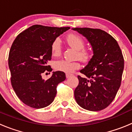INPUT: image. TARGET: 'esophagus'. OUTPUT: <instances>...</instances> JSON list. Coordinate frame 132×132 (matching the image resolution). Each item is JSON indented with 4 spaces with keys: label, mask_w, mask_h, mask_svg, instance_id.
Here are the masks:
<instances>
[{
    "label": "esophagus",
    "mask_w": 132,
    "mask_h": 132,
    "mask_svg": "<svg viewBox=\"0 0 132 132\" xmlns=\"http://www.w3.org/2000/svg\"><path fill=\"white\" fill-rule=\"evenodd\" d=\"M72 75H73L69 74V73H67V74H66V78H67V79H69V78L71 77Z\"/></svg>",
    "instance_id": "esophagus-1"
}]
</instances>
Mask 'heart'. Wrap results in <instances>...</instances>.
Here are the masks:
<instances>
[{
    "instance_id": "obj_1",
    "label": "heart",
    "mask_w": 132,
    "mask_h": 132,
    "mask_svg": "<svg viewBox=\"0 0 132 132\" xmlns=\"http://www.w3.org/2000/svg\"><path fill=\"white\" fill-rule=\"evenodd\" d=\"M67 42L69 45L77 50L79 57L82 61H87L90 57V52L84 48L85 41L80 36L75 34H71L67 37ZM51 50L53 55L59 56L62 52L61 40L59 38H57L53 41ZM53 67L57 71L64 72L66 73H73L75 70L79 69L80 67V64L79 61H71L66 59H61L54 63Z\"/></svg>"
}]
</instances>
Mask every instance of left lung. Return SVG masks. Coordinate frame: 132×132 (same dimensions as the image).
<instances>
[{
    "label": "left lung",
    "instance_id": "obj_1",
    "mask_svg": "<svg viewBox=\"0 0 132 132\" xmlns=\"http://www.w3.org/2000/svg\"><path fill=\"white\" fill-rule=\"evenodd\" d=\"M87 38L93 56L80 72L74 91L77 104L90 111H99L110 105L120 87L124 60L116 40L105 31L89 28H73Z\"/></svg>",
    "mask_w": 132,
    "mask_h": 132
}]
</instances>
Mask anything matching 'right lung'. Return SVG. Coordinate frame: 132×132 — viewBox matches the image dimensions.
Returning <instances> with one entry per match:
<instances>
[{
    "instance_id": "1",
    "label": "right lung",
    "mask_w": 132,
    "mask_h": 132,
    "mask_svg": "<svg viewBox=\"0 0 132 132\" xmlns=\"http://www.w3.org/2000/svg\"><path fill=\"white\" fill-rule=\"evenodd\" d=\"M69 27L34 25L21 32L12 45L9 55L11 84L21 101L34 108L49 106L54 100L58 84L66 79L64 72H53L47 80L43 73L52 71L53 41Z\"/></svg>"
}]
</instances>
